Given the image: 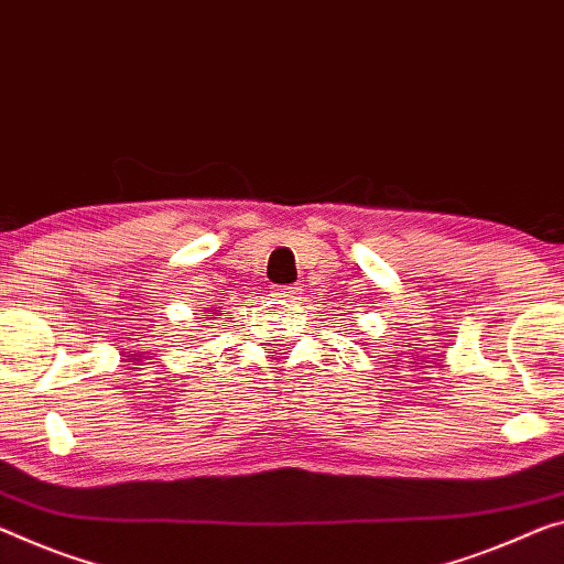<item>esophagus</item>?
Instances as JSON below:
<instances>
[{
  "label": "esophagus",
  "mask_w": 564,
  "mask_h": 564,
  "mask_svg": "<svg viewBox=\"0 0 564 564\" xmlns=\"http://www.w3.org/2000/svg\"><path fill=\"white\" fill-rule=\"evenodd\" d=\"M272 294H274L276 300H282V302H294V300H297L300 290L292 288V284H276V288L272 290Z\"/></svg>",
  "instance_id": "1"
}]
</instances>
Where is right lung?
I'll use <instances>...</instances> for the list:
<instances>
[{
  "mask_svg": "<svg viewBox=\"0 0 564 564\" xmlns=\"http://www.w3.org/2000/svg\"><path fill=\"white\" fill-rule=\"evenodd\" d=\"M209 312H214V310H209Z\"/></svg>",
  "mask_w": 564,
  "mask_h": 564,
  "instance_id": "1",
  "label": "right lung"
}]
</instances>
